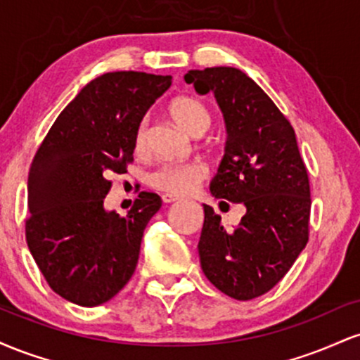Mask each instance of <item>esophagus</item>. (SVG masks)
I'll list each match as a JSON object with an SVG mask.
<instances>
[{"instance_id": "obj_1", "label": "esophagus", "mask_w": 360, "mask_h": 360, "mask_svg": "<svg viewBox=\"0 0 360 360\" xmlns=\"http://www.w3.org/2000/svg\"><path fill=\"white\" fill-rule=\"evenodd\" d=\"M179 196H174V194H162V201L164 203H174V201H179Z\"/></svg>"}]
</instances>
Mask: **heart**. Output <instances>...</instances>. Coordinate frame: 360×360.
I'll use <instances>...</instances> for the list:
<instances>
[{"instance_id": "obj_1", "label": "heart", "mask_w": 360, "mask_h": 360, "mask_svg": "<svg viewBox=\"0 0 360 360\" xmlns=\"http://www.w3.org/2000/svg\"><path fill=\"white\" fill-rule=\"evenodd\" d=\"M169 113L191 135H203L210 128L212 118L210 111L201 101L189 96H177L169 103ZM134 146L137 152H146L147 148V122L142 120L135 130ZM208 176V167L200 160H186V162H172L166 160L152 169L148 174V184L167 194H189L196 186Z\"/></svg>"}]
</instances>
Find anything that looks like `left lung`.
Returning <instances> with one entry per match:
<instances>
[{
    "label": "left lung",
    "instance_id": "1",
    "mask_svg": "<svg viewBox=\"0 0 360 360\" xmlns=\"http://www.w3.org/2000/svg\"><path fill=\"white\" fill-rule=\"evenodd\" d=\"M184 79L200 94L213 93L225 118V155L212 194L247 208L237 229L225 230L220 214L203 205L201 269L230 298L254 300L286 276L308 243L307 166L289 120L240 69L206 68Z\"/></svg>",
    "mask_w": 360,
    "mask_h": 360
}]
</instances>
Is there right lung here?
Returning <instances> with one entry per match:
<instances>
[{"label": "right lung", "instance_id": "right-lung-1", "mask_svg": "<svg viewBox=\"0 0 360 360\" xmlns=\"http://www.w3.org/2000/svg\"><path fill=\"white\" fill-rule=\"evenodd\" d=\"M171 76L106 72L62 110L28 172V249L52 291L79 307H98L130 281L143 230L159 194L142 191L127 217L106 212L108 177L127 172L143 115Z\"/></svg>", "mask_w": 360, "mask_h": 360}]
</instances>
